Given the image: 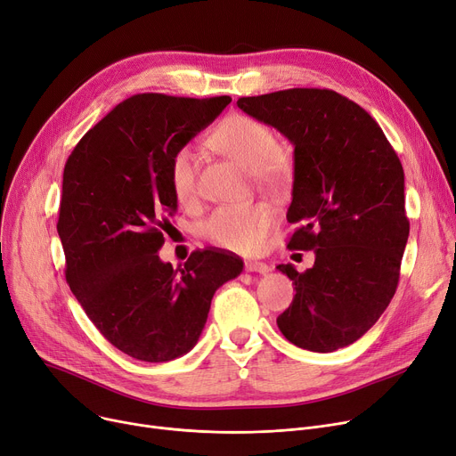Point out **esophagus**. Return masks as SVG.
<instances>
[{
    "label": "esophagus",
    "mask_w": 456,
    "mask_h": 456,
    "mask_svg": "<svg viewBox=\"0 0 456 456\" xmlns=\"http://www.w3.org/2000/svg\"><path fill=\"white\" fill-rule=\"evenodd\" d=\"M272 268L266 265V262H256V260H248L246 262V272H256V273H268Z\"/></svg>",
    "instance_id": "obj_1"
}]
</instances>
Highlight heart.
Segmentation results:
<instances>
[{
  "label": "heart",
  "mask_w": 456,
  "mask_h": 456,
  "mask_svg": "<svg viewBox=\"0 0 456 456\" xmlns=\"http://www.w3.org/2000/svg\"><path fill=\"white\" fill-rule=\"evenodd\" d=\"M214 150L234 160L265 186H281L292 172L290 155L277 146L270 126L248 114H231L210 136ZM174 196L183 205H191L200 194V153L194 146H179L167 167ZM275 222L273 210L265 203L248 207L216 208L201 231L216 246L238 253L255 251Z\"/></svg>",
  "instance_id": "obj_1"
}]
</instances>
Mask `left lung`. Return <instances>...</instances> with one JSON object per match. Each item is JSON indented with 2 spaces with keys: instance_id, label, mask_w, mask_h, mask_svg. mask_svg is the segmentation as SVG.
I'll return each instance as SVG.
<instances>
[{
  "instance_id": "left-lung-1",
  "label": "left lung",
  "mask_w": 456,
  "mask_h": 456,
  "mask_svg": "<svg viewBox=\"0 0 456 456\" xmlns=\"http://www.w3.org/2000/svg\"><path fill=\"white\" fill-rule=\"evenodd\" d=\"M294 146L286 220L290 249H314V266L277 270L296 284L277 318L286 340L332 353L356 342L392 301L409 240L404 174L375 119L327 88H290L236 102Z\"/></svg>"
}]
</instances>
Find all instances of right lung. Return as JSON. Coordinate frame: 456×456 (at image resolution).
Segmentation results:
<instances>
[{
    "label": "right lung",
    "mask_w": 456,
    "mask_h": 456,
    "mask_svg": "<svg viewBox=\"0 0 456 456\" xmlns=\"http://www.w3.org/2000/svg\"><path fill=\"white\" fill-rule=\"evenodd\" d=\"M229 103V95H133L66 160L57 222L66 281L90 322L136 361L186 354L214 292L244 270L240 258L218 249L194 251L179 272L159 256L162 229L177 212L170 159Z\"/></svg>",
    "instance_id": "obj_1"
}]
</instances>
